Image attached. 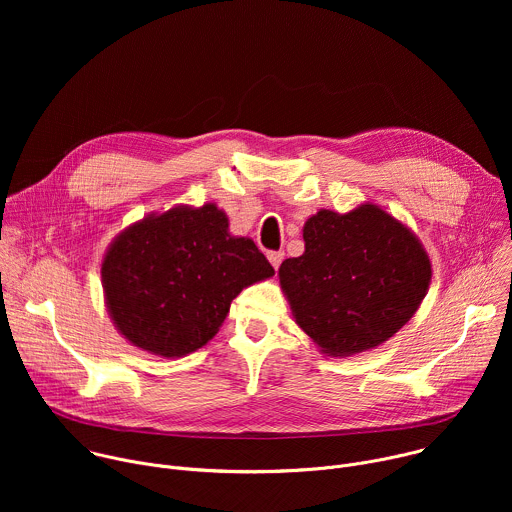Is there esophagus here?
Returning a JSON list of instances; mask_svg holds the SVG:
<instances>
[{
  "mask_svg": "<svg viewBox=\"0 0 512 512\" xmlns=\"http://www.w3.org/2000/svg\"><path fill=\"white\" fill-rule=\"evenodd\" d=\"M267 259H269V263H271L275 269H279V265H281V261H283V251H271V253L267 255Z\"/></svg>",
  "mask_w": 512,
  "mask_h": 512,
  "instance_id": "34e87169",
  "label": "esophagus"
}]
</instances>
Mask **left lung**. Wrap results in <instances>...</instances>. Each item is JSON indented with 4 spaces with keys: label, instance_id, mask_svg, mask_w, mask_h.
I'll use <instances>...</instances> for the list:
<instances>
[{
    "label": "left lung",
    "instance_id": "obj_1",
    "mask_svg": "<svg viewBox=\"0 0 512 512\" xmlns=\"http://www.w3.org/2000/svg\"><path fill=\"white\" fill-rule=\"evenodd\" d=\"M306 251L285 259L279 283L296 324L328 356H352L395 336L431 281L421 241L381 206L318 210L304 225Z\"/></svg>",
    "mask_w": 512,
    "mask_h": 512
}]
</instances>
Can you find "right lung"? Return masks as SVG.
I'll return each mask as SVG.
<instances>
[{
	"label": "right lung",
	"instance_id": "add662e5",
	"mask_svg": "<svg viewBox=\"0 0 512 512\" xmlns=\"http://www.w3.org/2000/svg\"><path fill=\"white\" fill-rule=\"evenodd\" d=\"M273 273L253 239L229 233L214 202L143 216L113 239L101 263L119 334L166 358L202 348L241 291Z\"/></svg>",
	"mask_w": 512,
	"mask_h": 512
}]
</instances>
